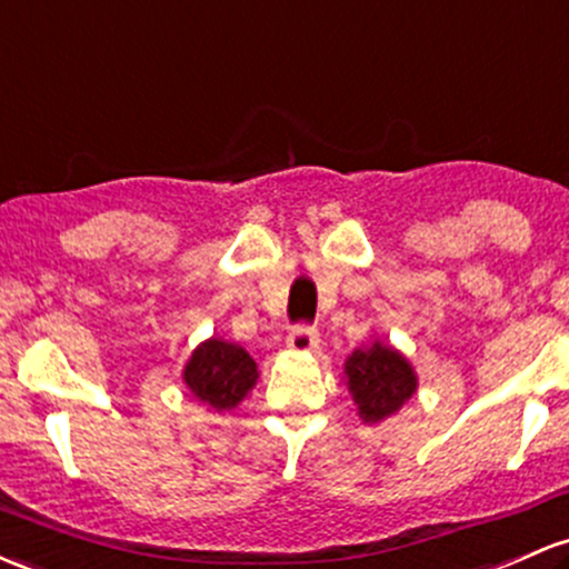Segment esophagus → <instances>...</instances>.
<instances>
[{
    "instance_id": "34e87169",
    "label": "esophagus",
    "mask_w": 569,
    "mask_h": 569,
    "mask_svg": "<svg viewBox=\"0 0 569 569\" xmlns=\"http://www.w3.org/2000/svg\"><path fill=\"white\" fill-rule=\"evenodd\" d=\"M286 346H289L291 351H297V353L313 351V348L318 346L316 329H310V327H295V329H291V332H289V340H286Z\"/></svg>"
}]
</instances>
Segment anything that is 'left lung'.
Returning a JSON list of instances; mask_svg holds the SVG:
<instances>
[{
    "label": "left lung",
    "mask_w": 569,
    "mask_h": 569,
    "mask_svg": "<svg viewBox=\"0 0 569 569\" xmlns=\"http://www.w3.org/2000/svg\"><path fill=\"white\" fill-rule=\"evenodd\" d=\"M342 380L356 405V416L370 427L399 413L418 391V376L408 356L380 337L370 346L353 348L342 365Z\"/></svg>",
    "instance_id": "1"
}]
</instances>
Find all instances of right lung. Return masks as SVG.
Instances as JSON below:
<instances>
[{"mask_svg":"<svg viewBox=\"0 0 569 569\" xmlns=\"http://www.w3.org/2000/svg\"><path fill=\"white\" fill-rule=\"evenodd\" d=\"M259 380L251 353L223 337H210L193 348L183 367V383L197 402L213 413H229Z\"/></svg>","mask_w":569,"mask_h":569,"instance_id":"add662e5","label":"right lung"}]
</instances>
